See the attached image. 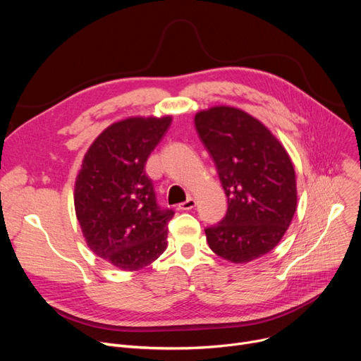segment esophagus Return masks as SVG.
Returning a JSON list of instances; mask_svg holds the SVG:
<instances>
[{
	"instance_id": "esophagus-1",
	"label": "esophagus",
	"mask_w": 361,
	"mask_h": 361,
	"mask_svg": "<svg viewBox=\"0 0 361 361\" xmlns=\"http://www.w3.org/2000/svg\"><path fill=\"white\" fill-rule=\"evenodd\" d=\"M195 206H196V200L193 197H188L185 202L178 204V207H180L181 211H190V209H193Z\"/></svg>"
}]
</instances>
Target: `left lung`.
<instances>
[{
	"label": "left lung",
	"instance_id": "left-lung-1",
	"mask_svg": "<svg viewBox=\"0 0 361 361\" xmlns=\"http://www.w3.org/2000/svg\"><path fill=\"white\" fill-rule=\"evenodd\" d=\"M228 199L226 215L204 228L214 253L245 263L271 252L295 212V173L287 150L259 120L215 106L195 117Z\"/></svg>",
	"mask_w": 361,
	"mask_h": 361
}]
</instances>
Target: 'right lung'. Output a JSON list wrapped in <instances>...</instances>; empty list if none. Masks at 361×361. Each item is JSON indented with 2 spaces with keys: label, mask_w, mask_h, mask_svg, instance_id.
Instances as JSON below:
<instances>
[{
  "label": "right lung",
  "mask_w": 361,
  "mask_h": 361,
  "mask_svg": "<svg viewBox=\"0 0 361 361\" xmlns=\"http://www.w3.org/2000/svg\"><path fill=\"white\" fill-rule=\"evenodd\" d=\"M169 124L171 117H135L109 126L75 180V215L89 249L123 271L142 269L166 249L174 211L158 204L145 165Z\"/></svg>",
  "instance_id": "1"
}]
</instances>
